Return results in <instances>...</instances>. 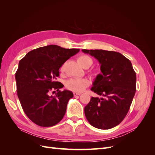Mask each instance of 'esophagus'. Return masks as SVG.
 <instances>
[{
  "label": "esophagus",
  "mask_w": 155,
  "mask_h": 155,
  "mask_svg": "<svg viewBox=\"0 0 155 155\" xmlns=\"http://www.w3.org/2000/svg\"><path fill=\"white\" fill-rule=\"evenodd\" d=\"M81 93H79V92H74V96H79V95H81Z\"/></svg>",
  "instance_id": "34e87169"
}]
</instances>
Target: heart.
I'll list each match as a JSON object with an SVG mask.
<instances>
[{
	"instance_id": "heart-1",
	"label": "heart",
	"mask_w": 155,
	"mask_h": 155,
	"mask_svg": "<svg viewBox=\"0 0 155 155\" xmlns=\"http://www.w3.org/2000/svg\"><path fill=\"white\" fill-rule=\"evenodd\" d=\"M78 63L84 68H88L93 63L92 59L87 55H81L78 59ZM61 72L64 71V65H62L60 68ZM90 85V82L85 78H72L66 81L65 85L66 87L76 92H81Z\"/></svg>"
}]
</instances>
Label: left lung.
I'll return each instance as SVG.
<instances>
[{
    "label": "left lung",
    "instance_id": "obj_1",
    "mask_svg": "<svg viewBox=\"0 0 155 155\" xmlns=\"http://www.w3.org/2000/svg\"><path fill=\"white\" fill-rule=\"evenodd\" d=\"M94 57L100 64L91 91L101 97H92L85 107V114L91 125L109 129L125 118L136 92L137 76L130 61L120 53L104 50H82Z\"/></svg>",
    "mask_w": 155,
    "mask_h": 155
}]
</instances>
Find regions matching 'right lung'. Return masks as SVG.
<instances>
[{
  "label": "right lung",
  "instance_id": "obj_1",
  "mask_svg": "<svg viewBox=\"0 0 155 155\" xmlns=\"http://www.w3.org/2000/svg\"><path fill=\"white\" fill-rule=\"evenodd\" d=\"M79 51L51 45L29 51L19 61L15 73L17 96L25 113L35 124L51 127L63 119L74 95L68 90L59 91L64 85L55 79L59 68ZM54 90L58 92L51 96Z\"/></svg>",
  "mask_w": 155,
  "mask_h": 155
}]
</instances>
